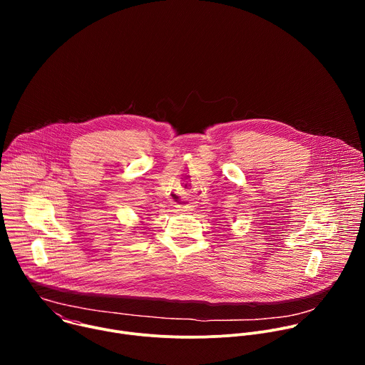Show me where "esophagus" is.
<instances>
[{
    "instance_id": "34e87169",
    "label": "esophagus",
    "mask_w": 365,
    "mask_h": 365,
    "mask_svg": "<svg viewBox=\"0 0 365 365\" xmlns=\"http://www.w3.org/2000/svg\"><path fill=\"white\" fill-rule=\"evenodd\" d=\"M178 207H179V211H183V212H190V211H193V206H192V203H189V202H185L183 205H179Z\"/></svg>"
}]
</instances>
